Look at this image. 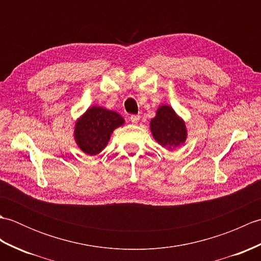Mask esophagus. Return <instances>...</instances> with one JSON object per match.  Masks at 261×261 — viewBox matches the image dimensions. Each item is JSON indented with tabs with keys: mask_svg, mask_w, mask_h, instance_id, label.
I'll return each instance as SVG.
<instances>
[{
	"mask_svg": "<svg viewBox=\"0 0 261 261\" xmlns=\"http://www.w3.org/2000/svg\"><path fill=\"white\" fill-rule=\"evenodd\" d=\"M139 120H140V116H139V115H131V116H130V121H131L134 124H137L138 122H139Z\"/></svg>",
	"mask_w": 261,
	"mask_h": 261,
	"instance_id": "34e87169",
	"label": "esophagus"
}]
</instances>
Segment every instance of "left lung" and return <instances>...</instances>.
<instances>
[{
    "label": "left lung",
    "instance_id": "obj_1",
    "mask_svg": "<svg viewBox=\"0 0 261 261\" xmlns=\"http://www.w3.org/2000/svg\"><path fill=\"white\" fill-rule=\"evenodd\" d=\"M150 131L153 139L168 150L182 145L187 138L185 121L170 105H162L157 109L156 116L150 121Z\"/></svg>",
    "mask_w": 261,
    "mask_h": 261
}]
</instances>
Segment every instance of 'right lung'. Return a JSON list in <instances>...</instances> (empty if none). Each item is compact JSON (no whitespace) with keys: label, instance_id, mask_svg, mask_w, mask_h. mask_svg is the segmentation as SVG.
<instances>
[{"label":"right lung","instance_id":"right-lung-1","mask_svg":"<svg viewBox=\"0 0 261 261\" xmlns=\"http://www.w3.org/2000/svg\"><path fill=\"white\" fill-rule=\"evenodd\" d=\"M124 124V119L114 111L94 105L88 108L74 129V138L83 152L95 156L107 147L113 131Z\"/></svg>","mask_w":261,"mask_h":261}]
</instances>
